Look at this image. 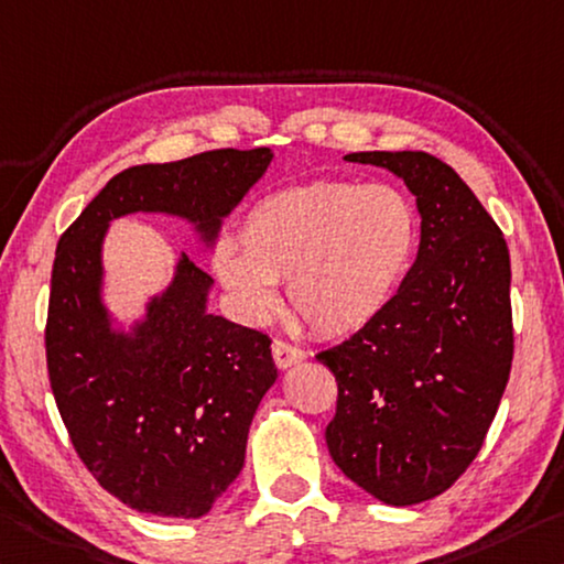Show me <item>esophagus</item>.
<instances>
[{"mask_svg": "<svg viewBox=\"0 0 564 564\" xmlns=\"http://www.w3.org/2000/svg\"><path fill=\"white\" fill-rule=\"evenodd\" d=\"M271 351H273V361H275V366H279V369H285V366H293V364L306 359V351H303V348L283 341V338H273Z\"/></svg>", "mask_w": 564, "mask_h": 564, "instance_id": "34e87169", "label": "esophagus"}]
</instances>
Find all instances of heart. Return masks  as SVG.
<instances>
[{"instance_id":"b5f03b06","label":"heart","mask_w":564,"mask_h":564,"mask_svg":"<svg viewBox=\"0 0 564 564\" xmlns=\"http://www.w3.org/2000/svg\"><path fill=\"white\" fill-rule=\"evenodd\" d=\"M220 240L213 271L238 308L261 321L285 281L299 324L324 338L371 326L414 265L422 218L416 203L387 183L314 181L258 198L238 230Z\"/></svg>"}]
</instances>
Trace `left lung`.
Returning <instances> with one entry per match:
<instances>
[{
	"label": "left lung",
	"mask_w": 564,
	"mask_h": 564,
	"mask_svg": "<svg viewBox=\"0 0 564 564\" xmlns=\"http://www.w3.org/2000/svg\"><path fill=\"white\" fill-rule=\"evenodd\" d=\"M404 177L422 243L371 326L316 354L336 377L326 444L371 497L406 507L457 481L485 444L514 356L509 250L469 185L429 153H351Z\"/></svg>",
	"instance_id": "obj_1"
}]
</instances>
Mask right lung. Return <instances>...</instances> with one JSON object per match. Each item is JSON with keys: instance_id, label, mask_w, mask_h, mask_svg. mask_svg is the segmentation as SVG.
<instances>
[{"instance_id": "add662e5", "label": "right lung", "mask_w": 564, "mask_h": 564, "mask_svg": "<svg viewBox=\"0 0 564 564\" xmlns=\"http://www.w3.org/2000/svg\"><path fill=\"white\" fill-rule=\"evenodd\" d=\"M271 158L223 148L122 170L57 243L44 326L52 394L89 475L138 512L208 514L243 469L250 422L279 371L263 330L205 311L213 279L185 253L145 324L110 334L97 299L105 228L160 210L213 236Z\"/></svg>"}]
</instances>
